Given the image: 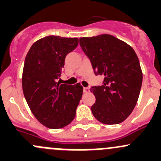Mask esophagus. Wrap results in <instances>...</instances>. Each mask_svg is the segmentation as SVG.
Instances as JSON below:
<instances>
[{
    "mask_svg": "<svg viewBox=\"0 0 161 161\" xmlns=\"http://www.w3.org/2000/svg\"><path fill=\"white\" fill-rule=\"evenodd\" d=\"M83 91H84V92H89V88H88V87H84V89H83Z\"/></svg>",
    "mask_w": 161,
    "mask_h": 161,
    "instance_id": "34e87169",
    "label": "esophagus"
}]
</instances>
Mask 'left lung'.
I'll list each match as a JSON object with an SVG mask.
<instances>
[{
    "label": "left lung",
    "mask_w": 161,
    "mask_h": 161,
    "mask_svg": "<svg viewBox=\"0 0 161 161\" xmlns=\"http://www.w3.org/2000/svg\"><path fill=\"white\" fill-rule=\"evenodd\" d=\"M96 75H104L102 86L91 89L96 103L91 107L98 121L118 124L131 114L137 103L143 72L136 52L130 45L113 35L79 38Z\"/></svg>",
    "instance_id": "8db88e82"
}]
</instances>
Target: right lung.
Here are the masks:
<instances>
[{
    "label": "right lung",
    "instance_id": "add662e5",
    "mask_svg": "<svg viewBox=\"0 0 161 161\" xmlns=\"http://www.w3.org/2000/svg\"><path fill=\"white\" fill-rule=\"evenodd\" d=\"M77 38L49 35L31 45L22 72L24 96L31 113L50 129H59L74 119L83 88L60 84L65 56L77 47Z\"/></svg>",
    "mask_w": 161,
    "mask_h": 161
}]
</instances>
